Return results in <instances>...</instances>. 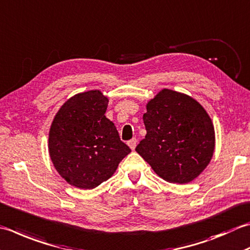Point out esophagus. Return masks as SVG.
Masks as SVG:
<instances>
[{
    "instance_id": "34e87169",
    "label": "esophagus",
    "mask_w": 250,
    "mask_h": 250,
    "mask_svg": "<svg viewBox=\"0 0 250 250\" xmlns=\"http://www.w3.org/2000/svg\"><path fill=\"white\" fill-rule=\"evenodd\" d=\"M136 143H138V140L136 139H131L130 141H128V145L132 150H134V148L136 147Z\"/></svg>"
}]
</instances>
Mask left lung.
Returning <instances> with one entry per match:
<instances>
[{"mask_svg": "<svg viewBox=\"0 0 250 250\" xmlns=\"http://www.w3.org/2000/svg\"><path fill=\"white\" fill-rule=\"evenodd\" d=\"M146 109L147 133L135 150L167 182L185 184L197 178L211 160L216 141L207 111L190 96L169 89Z\"/></svg>", "mask_w": 250, "mask_h": 250, "instance_id": "left-lung-1", "label": "left lung"}]
</instances>
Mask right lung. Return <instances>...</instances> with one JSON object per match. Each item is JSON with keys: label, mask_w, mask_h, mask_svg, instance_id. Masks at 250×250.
<instances>
[{"label": "right lung", "mask_w": 250, "mask_h": 250, "mask_svg": "<svg viewBox=\"0 0 250 250\" xmlns=\"http://www.w3.org/2000/svg\"><path fill=\"white\" fill-rule=\"evenodd\" d=\"M108 99L99 90L79 93L63 104L48 134V153L61 177L92 189L108 180L131 149L106 118Z\"/></svg>", "instance_id": "1"}]
</instances>
